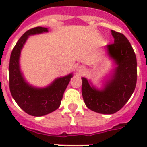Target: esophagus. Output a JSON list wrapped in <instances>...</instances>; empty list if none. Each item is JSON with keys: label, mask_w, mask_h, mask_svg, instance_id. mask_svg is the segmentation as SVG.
Instances as JSON below:
<instances>
[{"label": "esophagus", "mask_w": 147, "mask_h": 147, "mask_svg": "<svg viewBox=\"0 0 147 147\" xmlns=\"http://www.w3.org/2000/svg\"><path fill=\"white\" fill-rule=\"evenodd\" d=\"M83 70H85V69H84V68H83V67H78V71H82Z\"/></svg>", "instance_id": "34e87169"}]
</instances>
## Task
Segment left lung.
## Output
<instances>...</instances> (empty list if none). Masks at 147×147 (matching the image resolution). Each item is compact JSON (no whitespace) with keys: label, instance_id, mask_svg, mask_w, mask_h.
I'll use <instances>...</instances> for the list:
<instances>
[{"label":"left lung","instance_id":"8db88e82","mask_svg":"<svg viewBox=\"0 0 147 147\" xmlns=\"http://www.w3.org/2000/svg\"><path fill=\"white\" fill-rule=\"evenodd\" d=\"M114 42L107 46L109 55L117 64L114 74L105 88L98 91L82 79V93L85 105L100 114L116 113L124 106L134 92L137 78V58L132 46L125 36L111 30Z\"/></svg>","mask_w":147,"mask_h":147}]
</instances>
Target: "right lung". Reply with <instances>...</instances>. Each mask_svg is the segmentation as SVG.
<instances>
[{
  "instance_id": "right-lung-1",
  "label": "right lung",
  "mask_w": 147,
  "mask_h": 147,
  "mask_svg": "<svg viewBox=\"0 0 147 147\" xmlns=\"http://www.w3.org/2000/svg\"><path fill=\"white\" fill-rule=\"evenodd\" d=\"M47 31V28L42 26L26 31L13 47L9 63V87L12 97L23 111L35 117L49 114L59 107L65 90L72 77V74H70L57 78L45 88H35L24 81L19 67L20 50L28 36Z\"/></svg>"
}]
</instances>
